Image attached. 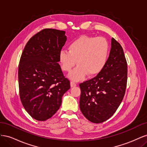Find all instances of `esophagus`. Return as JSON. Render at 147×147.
<instances>
[{
    "mask_svg": "<svg viewBox=\"0 0 147 147\" xmlns=\"http://www.w3.org/2000/svg\"><path fill=\"white\" fill-rule=\"evenodd\" d=\"M77 85V83H75L74 81H71V82H70V86H71V87H75V86H76Z\"/></svg>",
    "mask_w": 147,
    "mask_h": 147,
    "instance_id": "34e87169",
    "label": "esophagus"
}]
</instances>
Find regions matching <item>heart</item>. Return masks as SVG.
<instances>
[{
  "instance_id": "b5f03b06",
  "label": "heart",
  "mask_w": 147,
  "mask_h": 147,
  "mask_svg": "<svg viewBox=\"0 0 147 147\" xmlns=\"http://www.w3.org/2000/svg\"><path fill=\"white\" fill-rule=\"evenodd\" d=\"M69 50H62L59 54L61 68L70 72L77 64V67L69 77L74 81L83 79L88 74L94 76L106 65L109 56V44L104 37L83 35L74 40L69 47Z\"/></svg>"
}]
</instances>
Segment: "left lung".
Returning a JSON list of instances; mask_svg holds the SVG:
<instances>
[{
    "label": "left lung",
    "instance_id": "left-lung-1",
    "mask_svg": "<svg viewBox=\"0 0 147 147\" xmlns=\"http://www.w3.org/2000/svg\"><path fill=\"white\" fill-rule=\"evenodd\" d=\"M127 67L121 45L112 38L106 65L97 76L80 84V109L89 121L100 123L109 119L125 94Z\"/></svg>",
    "mask_w": 147,
    "mask_h": 147
}]
</instances>
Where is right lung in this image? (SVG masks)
<instances>
[{
	"instance_id": "1",
	"label": "right lung",
	"mask_w": 147,
	"mask_h": 147,
	"mask_svg": "<svg viewBox=\"0 0 147 147\" xmlns=\"http://www.w3.org/2000/svg\"><path fill=\"white\" fill-rule=\"evenodd\" d=\"M65 34L54 29L41 30L28 41L21 56L20 99L26 112L38 121H46L56 113L70 88L58 64L67 40Z\"/></svg>"
}]
</instances>
